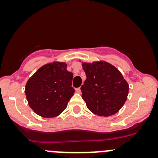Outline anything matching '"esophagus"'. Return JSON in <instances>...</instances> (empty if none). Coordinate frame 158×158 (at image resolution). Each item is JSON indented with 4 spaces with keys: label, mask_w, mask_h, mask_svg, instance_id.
<instances>
[{
    "label": "esophagus",
    "mask_w": 158,
    "mask_h": 158,
    "mask_svg": "<svg viewBox=\"0 0 158 158\" xmlns=\"http://www.w3.org/2000/svg\"><path fill=\"white\" fill-rule=\"evenodd\" d=\"M76 92H77V93H81V89H80V88H76Z\"/></svg>",
    "instance_id": "1"
}]
</instances>
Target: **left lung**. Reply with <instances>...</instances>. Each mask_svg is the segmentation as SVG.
I'll use <instances>...</instances> for the list:
<instances>
[{
    "mask_svg": "<svg viewBox=\"0 0 158 158\" xmlns=\"http://www.w3.org/2000/svg\"><path fill=\"white\" fill-rule=\"evenodd\" d=\"M86 79L81 87L87 108L98 116L112 115L127 100L129 86L117 68L107 62L82 63Z\"/></svg>",
    "mask_w": 158,
    "mask_h": 158,
    "instance_id": "1",
    "label": "left lung"
}]
</instances>
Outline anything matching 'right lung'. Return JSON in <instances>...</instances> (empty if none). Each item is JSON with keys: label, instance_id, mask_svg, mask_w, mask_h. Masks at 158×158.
I'll use <instances>...</instances> for the list:
<instances>
[{"label": "right lung", "instance_id": "obj_1", "mask_svg": "<svg viewBox=\"0 0 158 158\" xmlns=\"http://www.w3.org/2000/svg\"><path fill=\"white\" fill-rule=\"evenodd\" d=\"M67 64L52 62L40 68L27 81L25 94L30 107L38 115L54 118L61 114L75 92L73 74Z\"/></svg>", "mask_w": 158, "mask_h": 158}]
</instances>
